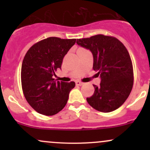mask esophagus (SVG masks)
Wrapping results in <instances>:
<instances>
[{
  "label": "esophagus",
  "instance_id": "esophagus-1",
  "mask_svg": "<svg viewBox=\"0 0 150 150\" xmlns=\"http://www.w3.org/2000/svg\"><path fill=\"white\" fill-rule=\"evenodd\" d=\"M75 83H76V85L78 86H82V85H83V82H80V81H77Z\"/></svg>",
  "mask_w": 150,
  "mask_h": 150
}]
</instances>
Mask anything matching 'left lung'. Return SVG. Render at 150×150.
<instances>
[{
	"label": "left lung",
	"instance_id": "left-lung-1",
	"mask_svg": "<svg viewBox=\"0 0 150 150\" xmlns=\"http://www.w3.org/2000/svg\"><path fill=\"white\" fill-rule=\"evenodd\" d=\"M79 46L89 49L94 58L93 69L100 75V85L87 98L94 109L108 113L123 104L133 86V68L128 50L116 37L97 34L77 39Z\"/></svg>",
	"mask_w": 150,
	"mask_h": 150
}]
</instances>
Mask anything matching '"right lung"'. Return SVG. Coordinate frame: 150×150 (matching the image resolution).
I'll return each mask as SVG.
<instances>
[{
	"label": "right lung",
	"mask_w": 150,
	"mask_h": 150,
	"mask_svg": "<svg viewBox=\"0 0 150 150\" xmlns=\"http://www.w3.org/2000/svg\"><path fill=\"white\" fill-rule=\"evenodd\" d=\"M76 39L49 37L39 41L27 51L22 61L21 82L24 96L38 113L53 116L67 104L74 82L55 80L53 76L61 68L63 60Z\"/></svg>",
	"instance_id": "1"
}]
</instances>
